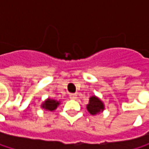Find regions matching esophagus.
Masks as SVG:
<instances>
[{
  "instance_id": "1",
  "label": "esophagus",
  "mask_w": 149,
  "mask_h": 149,
  "mask_svg": "<svg viewBox=\"0 0 149 149\" xmlns=\"http://www.w3.org/2000/svg\"><path fill=\"white\" fill-rule=\"evenodd\" d=\"M70 98L71 99H77V94H74V93H72V94H70Z\"/></svg>"
}]
</instances>
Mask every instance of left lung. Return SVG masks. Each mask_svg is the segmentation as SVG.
Here are the masks:
<instances>
[{
  "mask_svg": "<svg viewBox=\"0 0 149 149\" xmlns=\"http://www.w3.org/2000/svg\"><path fill=\"white\" fill-rule=\"evenodd\" d=\"M86 108H87V110L89 111V113L93 116L102 113L105 109L103 101L96 95H93L90 97L89 104H87Z\"/></svg>",
  "mask_w": 149,
  "mask_h": 149,
  "instance_id": "obj_1",
  "label": "left lung"
}]
</instances>
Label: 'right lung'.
I'll return each instance as SVG.
<instances>
[{
	"instance_id": "right-lung-1",
	"label": "right lung",
	"mask_w": 149,
	"mask_h": 149,
	"mask_svg": "<svg viewBox=\"0 0 149 149\" xmlns=\"http://www.w3.org/2000/svg\"><path fill=\"white\" fill-rule=\"evenodd\" d=\"M59 104H60L59 101L48 97L41 104V108L47 111H54Z\"/></svg>"
}]
</instances>
